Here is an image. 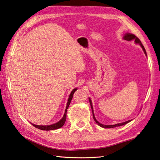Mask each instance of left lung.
<instances>
[{
  "label": "left lung",
  "mask_w": 160,
  "mask_h": 160,
  "mask_svg": "<svg viewBox=\"0 0 160 160\" xmlns=\"http://www.w3.org/2000/svg\"><path fill=\"white\" fill-rule=\"evenodd\" d=\"M123 39L126 40V41H128L134 40V41H135V42L136 43V44H139L140 46L142 47V49H143V51L144 53H145V54H146V55L147 56V53H146V49H145V48H144L143 45H142V42L140 41V40L139 39V38H138L136 36L134 35L133 34H131V33H125V35H124V37H123ZM89 103H90L91 107L92 112H93V119L95 120V122L97 123H98V125H99V126H100V127H101V128H115V127L121 126V125H125V124H126V123H128L130 122L131 121H132V120H129V121H127V122H125L121 123H117V124H115V125H103V124H101V123H100L98 122V120H97V119H95V115H94V113H93V105H92L91 100V99H90V98L89 99Z\"/></svg>",
  "instance_id": "8db88e82"
}]
</instances>
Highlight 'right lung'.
Here are the masks:
<instances>
[{
	"mask_svg": "<svg viewBox=\"0 0 160 160\" xmlns=\"http://www.w3.org/2000/svg\"><path fill=\"white\" fill-rule=\"evenodd\" d=\"M77 88H75L74 89H72V91H71V93L69 95V98L68 99V101H67V104L66 106V109L65 111V113L63 115V117L59 121V122H58L56 123H54L52 125H35V124H32L31 123L34 127H35L38 129H41V130H46V131H49V130H54V129H59L61 127L63 126V125L65 124V122L66 121V116H67V109H68L69 106L71 103V101L72 100V97H73V94L75 93V91L77 90Z\"/></svg>",
	"mask_w": 160,
	"mask_h": 160,
	"instance_id": "obj_1",
	"label": "right lung"
}]
</instances>
